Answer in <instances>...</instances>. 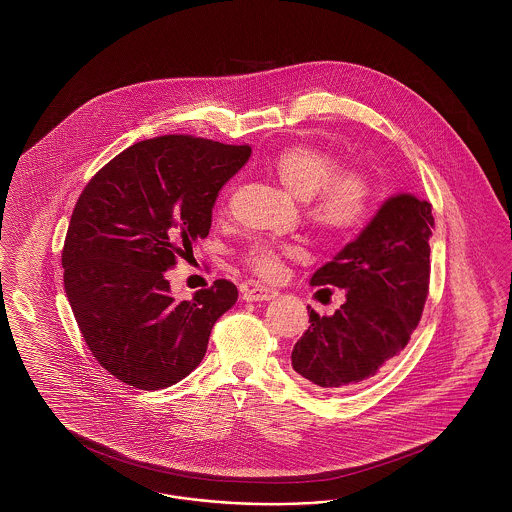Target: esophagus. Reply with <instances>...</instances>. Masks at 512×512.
<instances>
[{"mask_svg":"<svg viewBox=\"0 0 512 512\" xmlns=\"http://www.w3.org/2000/svg\"><path fill=\"white\" fill-rule=\"evenodd\" d=\"M276 296H278L276 289H270V287H264V285H253L251 289L244 293V300H248V302H266V300H272Z\"/></svg>","mask_w":512,"mask_h":512,"instance_id":"obj_1","label":"esophagus"}]
</instances>
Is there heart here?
I'll use <instances>...</instances> for the list:
<instances>
[{"label":"heart","instance_id":"b5f03b06","mask_svg":"<svg viewBox=\"0 0 512 512\" xmlns=\"http://www.w3.org/2000/svg\"><path fill=\"white\" fill-rule=\"evenodd\" d=\"M270 171L291 197L308 202V216L326 233H349L370 214L373 191L368 176L358 171L338 172V159L317 146L291 144L279 150ZM293 253L291 246L257 242L246 259L264 278H276L283 259Z\"/></svg>","mask_w":512,"mask_h":512}]
</instances>
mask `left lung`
Masks as SVG:
<instances>
[{
	"mask_svg": "<svg viewBox=\"0 0 512 512\" xmlns=\"http://www.w3.org/2000/svg\"><path fill=\"white\" fill-rule=\"evenodd\" d=\"M432 204L388 197L353 242L311 276L345 291L334 315L310 311L291 353L293 370L325 392L355 387L385 370L417 328L430 283ZM310 310V308H308Z\"/></svg>",
	"mask_w": 512,
	"mask_h": 512,
	"instance_id": "8db88e82",
	"label": "left lung"
}]
</instances>
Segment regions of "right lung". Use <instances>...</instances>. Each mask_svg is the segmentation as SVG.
Masks as SVG:
<instances>
[{"instance_id": "right-lung-1", "label": "right lung", "mask_w": 512, "mask_h": 512, "mask_svg": "<svg viewBox=\"0 0 512 512\" xmlns=\"http://www.w3.org/2000/svg\"><path fill=\"white\" fill-rule=\"evenodd\" d=\"M249 146L169 135L140 140L84 187L63 246V285L97 362L129 387L157 390L201 364L217 319L238 300L216 279L178 300L165 276L212 227L219 189Z\"/></svg>"}]
</instances>
